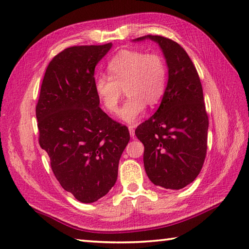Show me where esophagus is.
Listing matches in <instances>:
<instances>
[{
    "instance_id": "obj_1",
    "label": "esophagus",
    "mask_w": 249,
    "mask_h": 249,
    "mask_svg": "<svg viewBox=\"0 0 249 249\" xmlns=\"http://www.w3.org/2000/svg\"><path fill=\"white\" fill-rule=\"evenodd\" d=\"M128 129H129V134H130V137L131 138H135V129L133 128V126H129L128 127Z\"/></svg>"
}]
</instances>
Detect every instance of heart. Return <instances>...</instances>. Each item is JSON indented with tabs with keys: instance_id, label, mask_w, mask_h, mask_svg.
Wrapping results in <instances>:
<instances>
[{
	"instance_id": "heart-1",
	"label": "heart",
	"mask_w": 249,
	"mask_h": 249,
	"mask_svg": "<svg viewBox=\"0 0 249 249\" xmlns=\"http://www.w3.org/2000/svg\"><path fill=\"white\" fill-rule=\"evenodd\" d=\"M108 76H99L94 81V91L109 113L119 108L122 89L127 95L120 110V119L135 124L143 114L146 104L158 103L165 92L167 66L157 53L140 50H122L107 66Z\"/></svg>"
}]
</instances>
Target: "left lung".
Here are the masks:
<instances>
[{
    "mask_svg": "<svg viewBox=\"0 0 249 249\" xmlns=\"http://www.w3.org/2000/svg\"><path fill=\"white\" fill-rule=\"evenodd\" d=\"M158 44L168 66V82L160 108L137 127L144 145L143 162L151 182L181 189L202 169L208 146L209 119L197 70L181 46L166 37L146 35Z\"/></svg>",
    "mask_w": 249,
    "mask_h": 249,
    "instance_id": "1",
    "label": "left lung"
}]
</instances>
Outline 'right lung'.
<instances>
[{"mask_svg":"<svg viewBox=\"0 0 249 249\" xmlns=\"http://www.w3.org/2000/svg\"><path fill=\"white\" fill-rule=\"evenodd\" d=\"M112 44L73 46L47 67L36 106L39 145L61 186L82 203L97 201L118 178L128 128L99 107L95 66Z\"/></svg>","mask_w":249,"mask_h":249,"instance_id":"obj_1","label":"right lung"}]
</instances>
